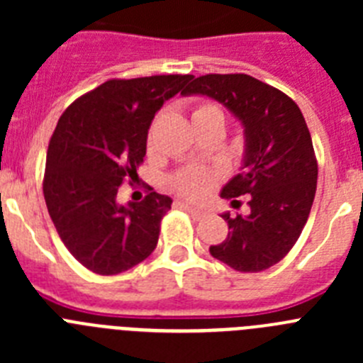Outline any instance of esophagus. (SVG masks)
Instances as JSON below:
<instances>
[{
    "instance_id": "esophagus-1",
    "label": "esophagus",
    "mask_w": 363,
    "mask_h": 363,
    "mask_svg": "<svg viewBox=\"0 0 363 363\" xmlns=\"http://www.w3.org/2000/svg\"><path fill=\"white\" fill-rule=\"evenodd\" d=\"M179 207H182L184 211H187V213L191 214L194 220H203V218H207V214H209L207 211L196 209V207H192V205H189V203H179Z\"/></svg>"
}]
</instances>
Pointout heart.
<instances>
[{
	"label": "heart",
	"instance_id": "heart-1",
	"mask_svg": "<svg viewBox=\"0 0 363 363\" xmlns=\"http://www.w3.org/2000/svg\"><path fill=\"white\" fill-rule=\"evenodd\" d=\"M192 123H221L225 125V114L218 107L216 104L201 101L194 105L192 108ZM220 178V172L216 169H198V167H189L184 171L176 172L171 178L172 191L178 192L179 196L187 198L192 201L203 200L211 191L214 184Z\"/></svg>",
	"mask_w": 363,
	"mask_h": 363
}]
</instances>
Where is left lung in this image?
Returning a JSON list of instances; mask_svg holds the SVG:
<instances>
[{
    "mask_svg": "<svg viewBox=\"0 0 363 363\" xmlns=\"http://www.w3.org/2000/svg\"><path fill=\"white\" fill-rule=\"evenodd\" d=\"M182 94H205L245 127L243 171L221 191L233 207L249 194V214H223L229 234L211 255L240 272H259L293 249L307 223L318 162L300 107L285 92L247 74L191 78Z\"/></svg>",
    "mask_w": 363,
    "mask_h": 363,
    "instance_id": "left-lung-1",
    "label": "left lung"
}]
</instances>
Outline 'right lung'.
Masks as SVG:
<instances>
[{
    "label": "right lung",
    "instance_id": "obj_1",
    "mask_svg": "<svg viewBox=\"0 0 363 363\" xmlns=\"http://www.w3.org/2000/svg\"><path fill=\"white\" fill-rule=\"evenodd\" d=\"M191 78L107 79L57 121L47 150L45 203L62 242L89 271L120 274L156 249L171 198L152 187L138 203L118 205L116 196L120 185L138 178L154 114Z\"/></svg>",
    "mask_w": 363,
    "mask_h": 363
}]
</instances>
